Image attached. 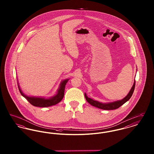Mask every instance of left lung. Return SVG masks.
<instances>
[{"mask_svg":"<svg viewBox=\"0 0 154 154\" xmlns=\"http://www.w3.org/2000/svg\"><path fill=\"white\" fill-rule=\"evenodd\" d=\"M135 84H136V81L134 80L133 85L127 96L123 99H122L121 100L116 101L114 102L109 103H102L99 102L97 101L94 100L93 99L88 97L85 93V97L87 101L90 104H91L93 106H95L96 107H97L99 109H103V110H115V109H117L118 108H119V107H121L122 105H123L127 101H128L130 99V98L132 97L133 93L134 92V88H135Z\"/></svg>","mask_w":154,"mask_h":154,"instance_id":"left-lung-1","label":"left lung"}]
</instances>
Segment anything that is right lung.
<instances>
[{
	"instance_id": "right-lung-1",
	"label": "right lung",
	"mask_w": 154,
	"mask_h": 154,
	"mask_svg": "<svg viewBox=\"0 0 154 154\" xmlns=\"http://www.w3.org/2000/svg\"><path fill=\"white\" fill-rule=\"evenodd\" d=\"M68 81V79L63 81L61 84L59 88L57 94L50 99H44L41 97H29L25 95L20 89L19 85H18L20 92L22 95L29 102L34 106L36 107H46L51 106L53 105L57 104V103L60 102L64 96V92L65 88L66 83Z\"/></svg>"
}]
</instances>
